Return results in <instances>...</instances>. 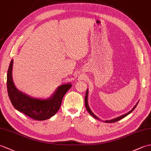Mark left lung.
I'll return each instance as SVG.
<instances>
[{
	"mask_svg": "<svg viewBox=\"0 0 151 151\" xmlns=\"http://www.w3.org/2000/svg\"><path fill=\"white\" fill-rule=\"evenodd\" d=\"M88 92H89V89H87V90H86V96H85V105H86V109H87V110L89 112V114H90L92 117H93L95 119H96L101 121V119H99L97 116H96V115L93 113L92 111L91 110L90 108H89V104H88ZM138 102H139V101L137 102L136 104L134 106V108L132 109V110H131L130 111L127 112V114H125L124 115H121V116L117 117L116 118L112 119H110V120H106V121H102L101 120V121H104V122H105V123H115V122H117L118 121H119V120L122 119H123L124 117L127 116V115H129L130 113H132V111L134 110V109L136 108V106L137 105V104H138Z\"/></svg>",
	"mask_w": 151,
	"mask_h": 151,
	"instance_id": "left-lung-1",
	"label": "left lung"
}]
</instances>
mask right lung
<instances>
[{"instance_id":"1","label":"right lung","mask_w":151,"mask_h":151,"mask_svg":"<svg viewBox=\"0 0 151 151\" xmlns=\"http://www.w3.org/2000/svg\"><path fill=\"white\" fill-rule=\"evenodd\" d=\"M13 63L14 60H12L7 73V89L14 107L27 116L38 121L47 120L54 116L60 108L64 95L71 88L72 84L69 82L60 85L47 99L32 97L16 88L12 77Z\"/></svg>"}]
</instances>
